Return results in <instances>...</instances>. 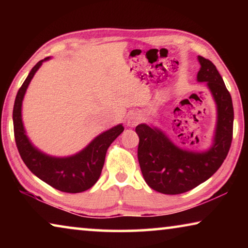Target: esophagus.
<instances>
[{
	"mask_svg": "<svg viewBox=\"0 0 248 248\" xmlns=\"http://www.w3.org/2000/svg\"><path fill=\"white\" fill-rule=\"evenodd\" d=\"M140 120H141L140 114H138V112H131V114L128 116L127 125L128 127H136V125L140 123Z\"/></svg>",
	"mask_w": 248,
	"mask_h": 248,
	"instance_id": "obj_1",
	"label": "esophagus"
}]
</instances>
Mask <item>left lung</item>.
I'll list each match as a JSON object with an SVG mask.
<instances>
[{
    "instance_id": "left-lung-1",
    "label": "left lung",
    "mask_w": 248,
    "mask_h": 248,
    "mask_svg": "<svg viewBox=\"0 0 248 248\" xmlns=\"http://www.w3.org/2000/svg\"><path fill=\"white\" fill-rule=\"evenodd\" d=\"M198 82H205L215 98L217 121L213 145L205 152H191L176 146L164 132L142 124L138 159L146 184L165 195H178L194 189L220 169L228 155L233 138L234 110L232 97L223 78L211 61L199 56Z\"/></svg>"
}]
</instances>
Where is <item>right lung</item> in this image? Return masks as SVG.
<instances>
[{"instance_id":"add662e5","label":"right lung","mask_w":248,"mask_h":248,"mask_svg":"<svg viewBox=\"0 0 248 248\" xmlns=\"http://www.w3.org/2000/svg\"><path fill=\"white\" fill-rule=\"evenodd\" d=\"M40 60L29 72L16 95L13 108V124L16 146L25 164L37 177L56 189L78 194L93 187L102 173L107 149L116 138L124 131L123 124H118L100 133L91 143L72 156L53 157L36 149L25 132L22 120V104L24 95L33 75L44 61Z\"/></svg>"}]
</instances>
